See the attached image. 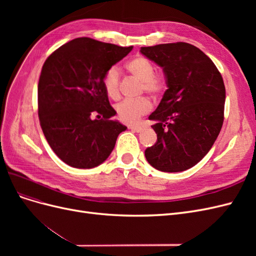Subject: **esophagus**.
<instances>
[{"instance_id":"1","label":"esophagus","mask_w":256,"mask_h":256,"mask_svg":"<svg viewBox=\"0 0 256 256\" xmlns=\"http://www.w3.org/2000/svg\"><path fill=\"white\" fill-rule=\"evenodd\" d=\"M128 128H129L130 130L136 131V132H141V131L143 130V127H142V126H128Z\"/></svg>"}]
</instances>
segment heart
<instances>
[{
  "label": "heart",
  "instance_id": "obj_1",
  "mask_svg": "<svg viewBox=\"0 0 256 256\" xmlns=\"http://www.w3.org/2000/svg\"><path fill=\"white\" fill-rule=\"evenodd\" d=\"M127 69L136 78L142 81L143 90L154 96L160 95L166 88L164 76L154 74V66L152 62L144 56H136L127 63ZM104 88L109 97L118 99L120 97V70L118 66L113 65L104 76ZM152 104L147 98L125 99L116 104L115 110L122 122L126 124H136L142 115L150 112Z\"/></svg>",
  "mask_w": 256,
  "mask_h": 256
}]
</instances>
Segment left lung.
<instances>
[{
    "mask_svg": "<svg viewBox=\"0 0 256 256\" xmlns=\"http://www.w3.org/2000/svg\"><path fill=\"white\" fill-rule=\"evenodd\" d=\"M140 52L164 69L168 90L150 120L157 142L145 150L162 172H182L202 160L223 124L226 86L206 54L187 42L142 47Z\"/></svg>",
    "mask_w": 256,
    "mask_h": 256,
    "instance_id": "8db88e82",
    "label": "left lung"
}]
</instances>
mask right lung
Returning <instances> with one entry per match:
<instances>
[{
  "label": "right lung",
  "instance_id": "add662e5",
  "mask_svg": "<svg viewBox=\"0 0 256 256\" xmlns=\"http://www.w3.org/2000/svg\"><path fill=\"white\" fill-rule=\"evenodd\" d=\"M88 37L76 38L46 60L38 82V116L56 156L76 168L102 164L127 129L111 120L116 111L104 88V76L132 50ZM98 114V119L91 115Z\"/></svg>",
  "mask_w": 256,
  "mask_h": 256
}]
</instances>
